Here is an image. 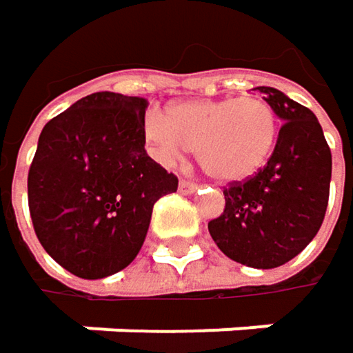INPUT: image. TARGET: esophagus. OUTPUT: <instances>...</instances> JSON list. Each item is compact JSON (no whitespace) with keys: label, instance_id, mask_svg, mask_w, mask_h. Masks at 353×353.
<instances>
[{"label":"esophagus","instance_id":"esophagus-1","mask_svg":"<svg viewBox=\"0 0 353 353\" xmlns=\"http://www.w3.org/2000/svg\"><path fill=\"white\" fill-rule=\"evenodd\" d=\"M179 190H181L183 194H192V192L196 190V185L190 183V181H181V183H179Z\"/></svg>","mask_w":353,"mask_h":353}]
</instances>
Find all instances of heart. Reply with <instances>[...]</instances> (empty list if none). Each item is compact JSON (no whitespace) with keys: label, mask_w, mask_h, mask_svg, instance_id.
<instances>
[{"label":"heart","mask_w":353,"mask_h":353,"mask_svg":"<svg viewBox=\"0 0 353 353\" xmlns=\"http://www.w3.org/2000/svg\"><path fill=\"white\" fill-rule=\"evenodd\" d=\"M146 139L163 163H174L196 146V161L219 183L255 176L273 154L277 116L257 96L185 100L146 118Z\"/></svg>","instance_id":"b5f03b06"}]
</instances>
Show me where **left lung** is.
<instances>
[{
    "mask_svg": "<svg viewBox=\"0 0 353 353\" xmlns=\"http://www.w3.org/2000/svg\"><path fill=\"white\" fill-rule=\"evenodd\" d=\"M255 90L263 94L283 126L263 168L223 190L225 211L209 221V233L229 259L273 269L299 255L323 223L332 150L310 108L279 90Z\"/></svg>",
    "mask_w": 353,
    "mask_h": 353,
    "instance_id": "left-lung-1",
    "label": "left lung"
}]
</instances>
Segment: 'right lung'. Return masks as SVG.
<instances>
[{
	"mask_svg": "<svg viewBox=\"0 0 353 353\" xmlns=\"http://www.w3.org/2000/svg\"><path fill=\"white\" fill-rule=\"evenodd\" d=\"M137 96L96 92L52 118L28 174V203L41 247L70 273L102 279L128 267L154 203L179 179L144 150Z\"/></svg>",
	"mask_w": 353,
	"mask_h": 353,
	"instance_id": "right-lung-1",
	"label": "right lung"
}]
</instances>
